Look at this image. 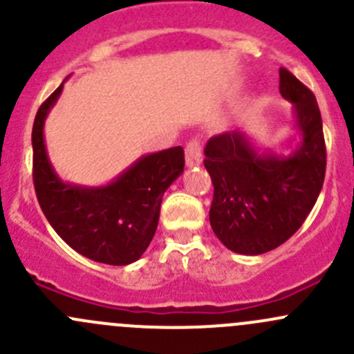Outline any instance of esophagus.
<instances>
[{
	"label": "esophagus",
	"instance_id": "34e87169",
	"mask_svg": "<svg viewBox=\"0 0 354 354\" xmlns=\"http://www.w3.org/2000/svg\"><path fill=\"white\" fill-rule=\"evenodd\" d=\"M185 157H187V164L190 167L198 166L202 162V144H200V140L194 138V140L188 142L187 147H185Z\"/></svg>",
	"mask_w": 354,
	"mask_h": 354
}]
</instances>
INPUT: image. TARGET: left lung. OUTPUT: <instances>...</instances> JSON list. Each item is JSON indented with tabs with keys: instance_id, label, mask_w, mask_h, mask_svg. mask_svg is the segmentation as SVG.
Returning <instances> with one entry per match:
<instances>
[{
	"instance_id": "8db88e82",
	"label": "left lung",
	"mask_w": 354,
	"mask_h": 354,
	"mask_svg": "<svg viewBox=\"0 0 354 354\" xmlns=\"http://www.w3.org/2000/svg\"><path fill=\"white\" fill-rule=\"evenodd\" d=\"M279 92L295 104L303 137L292 154H259L238 130L216 135L203 151L214 185L210 226L226 248L243 255H260L288 241L315 205L326 178L315 95L286 68H279Z\"/></svg>"
}]
</instances>
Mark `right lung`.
Instances as JSON below:
<instances>
[{
  "mask_svg": "<svg viewBox=\"0 0 354 354\" xmlns=\"http://www.w3.org/2000/svg\"><path fill=\"white\" fill-rule=\"evenodd\" d=\"M63 84L39 108L32 128L35 195L46 219L75 252L94 262L127 266L147 250L159 223L164 192L183 173V147L140 157L106 187L63 183L44 145V121Z\"/></svg>",
  "mask_w": 354,
  "mask_h": 354,
  "instance_id": "1",
  "label": "right lung"
}]
</instances>
